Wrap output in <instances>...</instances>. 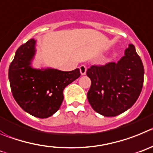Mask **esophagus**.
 <instances>
[{
	"label": "esophagus",
	"mask_w": 153,
	"mask_h": 153,
	"mask_svg": "<svg viewBox=\"0 0 153 153\" xmlns=\"http://www.w3.org/2000/svg\"><path fill=\"white\" fill-rule=\"evenodd\" d=\"M79 68H80V72H81V75H86L87 68H86V66H85V65H81V66L79 67Z\"/></svg>",
	"instance_id": "obj_1"
}]
</instances>
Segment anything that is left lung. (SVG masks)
<instances>
[{
  "mask_svg": "<svg viewBox=\"0 0 153 153\" xmlns=\"http://www.w3.org/2000/svg\"><path fill=\"white\" fill-rule=\"evenodd\" d=\"M86 74L91 81L88 100L104 117L117 116L130 108L143 85V65L133 44L117 62L92 65Z\"/></svg>",
  "mask_w": 153,
  "mask_h": 153,
  "instance_id": "obj_1",
  "label": "left lung"
}]
</instances>
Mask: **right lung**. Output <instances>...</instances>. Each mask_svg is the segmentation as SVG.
<instances>
[{"instance_id": "add662e5", "label": "right lung", "mask_w": 153, "mask_h": 153, "mask_svg": "<svg viewBox=\"0 0 153 153\" xmlns=\"http://www.w3.org/2000/svg\"><path fill=\"white\" fill-rule=\"evenodd\" d=\"M36 42L30 39L17 49L9 67V81L16 103L36 117L54 114L64 99L63 91L81 75L79 68L63 71L55 68H33Z\"/></svg>"}]
</instances>
